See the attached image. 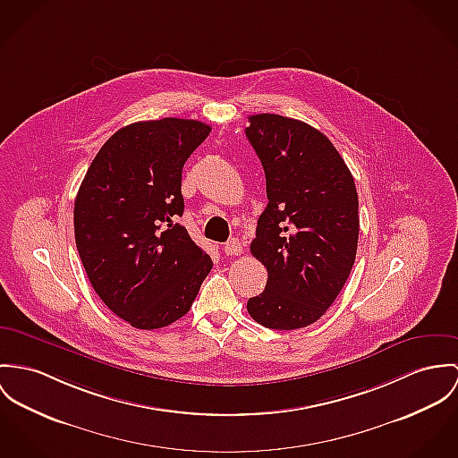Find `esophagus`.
I'll return each mask as SVG.
<instances>
[{
	"label": "esophagus",
	"mask_w": 458,
	"mask_h": 458,
	"mask_svg": "<svg viewBox=\"0 0 458 458\" xmlns=\"http://www.w3.org/2000/svg\"><path fill=\"white\" fill-rule=\"evenodd\" d=\"M224 253H225V255H242V253H243V243H242V240H238V238L229 240V242L224 245Z\"/></svg>",
	"instance_id": "34e87169"
}]
</instances>
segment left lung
Listing matches in <instances>:
<instances>
[{
    "label": "left lung",
    "instance_id": "1",
    "mask_svg": "<svg viewBox=\"0 0 458 458\" xmlns=\"http://www.w3.org/2000/svg\"><path fill=\"white\" fill-rule=\"evenodd\" d=\"M245 129L264 174L267 207L257 220L251 255L267 269L250 317L267 329L317 322L344 287L359 243L353 176L318 129L275 114Z\"/></svg>",
    "mask_w": 458,
    "mask_h": 458
}]
</instances>
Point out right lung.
<instances>
[{
	"instance_id": "1",
	"label": "right lung",
	"mask_w": 458,
	"mask_h": 458,
	"mask_svg": "<svg viewBox=\"0 0 458 458\" xmlns=\"http://www.w3.org/2000/svg\"><path fill=\"white\" fill-rule=\"evenodd\" d=\"M211 127L191 119L134 123L98 152L75 199V242L90 285L136 329L182 318L211 271L208 253L174 222L182 167Z\"/></svg>"
}]
</instances>
